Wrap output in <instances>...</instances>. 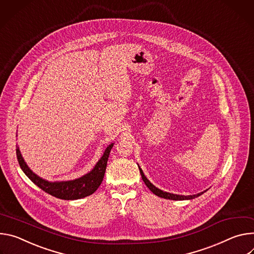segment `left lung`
I'll list each match as a JSON object with an SVG mask.
<instances>
[{
    "mask_svg": "<svg viewBox=\"0 0 254 254\" xmlns=\"http://www.w3.org/2000/svg\"><path fill=\"white\" fill-rule=\"evenodd\" d=\"M139 167V171H140V174H141V178L144 182V184L147 186V188L156 195L160 196V198H163V199H168V200H175V201H184V200H191V199H194V198H198L199 195H201L202 193H204L206 190L202 191V192H199L196 194H190V195H183V194H177V193H172V192H167V191H163L161 190L160 189L156 188L154 185H152L148 180L147 178L144 176L143 172L141 168H140V166L138 165Z\"/></svg>",
    "mask_w": 254,
    "mask_h": 254,
    "instance_id": "1",
    "label": "left lung"
}]
</instances>
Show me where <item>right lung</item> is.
Instances as JSON below:
<instances>
[{
  "label": "right lung",
  "mask_w": 254,
  "mask_h": 254,
  "mask_svg": "<svg viewBox=\"0 0 254 254\" xmlns=\"http://www.w3.org/2000/svg\"><path fill=\"white\" fill-rule=\"evenodd\" d=\"M113 145H114V143H111L107 146L102 157L99 159V161L96 163V165L90 173L78 179L64 182H48L40 178L39 176L34 174L30 170L29 166L27 165L18 146H16V153L21 170L37 187H39L45 192L55 196V198L62 200H77L94 193L102 184L106 172L109 154Z\"/></svg>",
  "instance_id": "add662e5"
}]
</instances>
